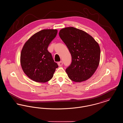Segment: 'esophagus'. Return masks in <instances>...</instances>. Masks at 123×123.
I'll list each match as a JSON object with an SVG mask.
<instances>
[{
	"mask_svg": "<svg viewBox=\"0 0 123 123\" xmlns=\"http://www.w3.org/2000/svg\"><path fill=\"white\" fill-rule=\"evenodd\" d=\"M58 64L59 65V66H61V65H63V62H62V61L59 62L58 63Z\"/></svg>",
	"mask_w": 123,
	"mask_h": 123,
	"instance_id": "34e87169",
	"label": "esophagus"
}]
</instances>
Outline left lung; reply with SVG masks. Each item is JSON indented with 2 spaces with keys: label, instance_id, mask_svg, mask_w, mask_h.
Masks as SVG:
<instances>
[{
  "label": "left lung",
  "instance_id": "8db88e82",
  "mask_svg": "<svg viewBox=\"0 0 123 123\" xmlns=\"http://www.w3.org/2000/svg\"><path fill=\"white\" fill-rule=\"evenodd\" d=\"M59 35L71 55V63L65 70L69 78L76 82L88 80L99 64L98 43L85 31L74 27L61 29Z\"/></svg>",
  "mask_w": 123,
  "mask_h": 123
}]
</instances>
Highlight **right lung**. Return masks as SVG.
<instances>
[{"label": "right lung", "instance_id": "right-lung-1", "mask_svg": "<svg viewBox=\"0 0 123 123\" xmlns=\"http://www.w3.org/2000/svg\"><path fill=\"white\" fill-rule=\"evenodd\" d=\"M57 32V29H43L32 35L24 45L21 53V65L24 73L34 81H49L58 67L47 50Z\"/></svg>", "mask_w": 123, "mask_h": 123}]
</instances>
